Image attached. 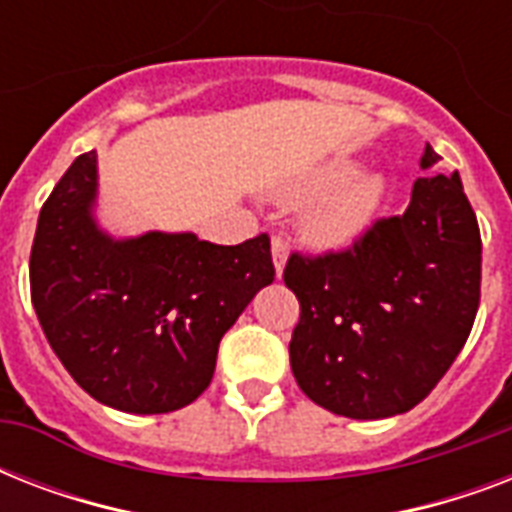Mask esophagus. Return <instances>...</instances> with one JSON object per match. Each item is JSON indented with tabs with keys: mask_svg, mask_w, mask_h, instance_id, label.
I'll return each mask as SVG.
<instances>
[{
	"mask_svg": "<svg viewBox=\"0 0 512 512\" xmlns=\"http://www.w3.org/2000/svg\"><path fill=\"white\" fill-rule=\"evenodd\" d=\"M271 257H273V268H276V276L281 279V273H284V265H287V257H289L287 241L281 239V236H273Z\"/></svg>",
	"mask_w": 512,
	"mask_h": 512,
	"instance_id": "esophagus-1",
	"label": "esophagus"
}]
</instances>
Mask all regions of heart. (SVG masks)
Here are the masks:
<instances>
[{"instance_id": "obj_1", "label": "heart", "mask_w": 512, "mask_h": 512, "mask_svg": "<svg viewBox=\"0 0 512 512\" xmlns=\"http://www.w3.org/2000/svg\"><path fill=\"white\" fill-rule=\"evenodd\" d=\"M388 193L382 172L358 170L350 159H335L292 185V199H311L300 217L305 241L319 249L345 247L374 223Z\"/></svg>"}]
</instances>
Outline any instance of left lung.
I'll return each instance as SVG.
<instances>
[{
	"instance_id": "8db88e82",
	"label": "left lung",
	"mask_w": 512,
	"mask_h": 512,
	"mask_svg": "<svg viewBox=\"0 0 512 512\" xmlns=\"http://www.w3.org/2000/svg\"><path fill=\"white\" fill-rule=\"evenodd\" d=\"M441 156L425 146L422 170ZM300 300L289 364L313 404L350 420L409 412L468 340L481 300V233L457 172L417 177L404 215L348 252L289 257Z\"/></svg>"
}]
</instances>
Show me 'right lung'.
<instances>
[{"label":"right lung","mask_w":512,"mask_h":512,"mask_svg":"<svg viewBox=\"0 0 512 512\" xmlns=\"http://www.w3.org/2000/svg\"><path fill=\"white\" fill-rule=\"evenodd\" d=\"M98 154L76 156L44 201L31 303L44 337L95 401L130 414L183 409L207 390L217 345L276 276L271 239L196 233L116 239L95 217Z\"/></svg>","instance_id":"obj_1"}]
</instances>
